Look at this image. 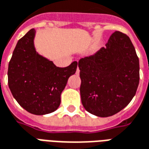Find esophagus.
Wrapping results in <instances>:
<instances>
[{
    "label": "esophagus",
    "instance_id": "obj_1",
    "mask_svg": "<svg viewBox=\"0 0 149 149\" xmlns=\"http://www.w3.org/2000/svg\"><path fill=\"white\" fill-rule=\"evenodd\" d=\"M77 73H79V69L77 70Z\"/></svg>",
    "mask_w": 149,
    "mask_h": 149
}]
</instances>
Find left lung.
Here are the masks:
<instances>
[{
    "label": "left lung",
    "instance_id": "1",
    "mask_svg": "<svg viewBox=\"0 0 149 149\" xmlns=\"http://www.w3.org/2000/svg\"><path fill=\"white\" fill-rule=\"evenodd\" d=\"M80 95L84 108L96 116L108 117L123 109L136 95L140 64L130 38L113 33L106 47L79 61Z\"/></svg>",
    "mask_w": 149,
    "mask_h": 149
}]
</instances>
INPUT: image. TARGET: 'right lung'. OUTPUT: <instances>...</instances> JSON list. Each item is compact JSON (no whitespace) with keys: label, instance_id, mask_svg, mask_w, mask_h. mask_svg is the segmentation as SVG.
Instances as JSON below:
<instances>
[{"label":"right lung","instance_id":"obj_1","mask_svg":"<svg viewBox=\"0 0 149 149\" xmlns=\"http://www.w3.org/2000/svg\"><path fill=\"white\" fill-rule=\"evenodd\" d=\"M36 30L19 40L8 68V84L13 96L25 110L33 115L56 111L67 80L76 71L78 63L64 68L40 55L34 47Z\"/></svg>","mask_w":149,"mask_h":149}]
</instances>
